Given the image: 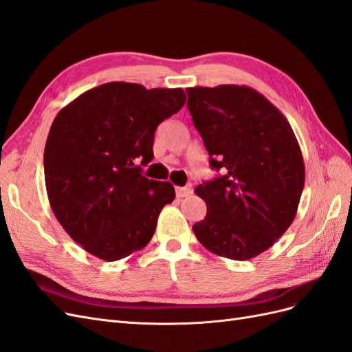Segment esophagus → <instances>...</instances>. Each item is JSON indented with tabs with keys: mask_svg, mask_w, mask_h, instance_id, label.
<instances>
[{
	"mask_svg": "<svg viewBox=\"0 0 352 352\" xmlns=\"http://www.w3.org/2000/svg\"><path fill=\"white\" fill-rule=\"evenodd\" d=\"M190 192H192V188H190V185H186L184 188H176V197L177 198H185V197L190 195Z\"/></svg>",
	"mask_w": 352,
	"mask_h": 352,
	"instance_id": "1",
	"label": "esophagus"
}]
</instances>
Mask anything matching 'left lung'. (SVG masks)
Instances as JSON below:
<instances>
[{"mask_svg":"<svg viewBox=\"0 0 352 352\" xmlns=\"http://www.w3.org/2000/svg\"><path fill=\"white\" fill-rule=\"evenodd\" d=\"M186 92L210 166L221 172L195 189L207 214L192 230L220 257H257L295 219L305 182L300 144L286 117L252 88L220 85Z\"/></svg>","mask_w":352,"mask_h":352,"instance_id":"8db88e82","label":"left lung"}]
</instances>
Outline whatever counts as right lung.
<instances>
[{"label":"right lung","mask_w":352,"mask_h":352,"mask_svg":"<svg viewBox=\"0 0 352 352\" xmlns=\"http://www.w3.org/2000/svg\"><path fill=\"white\" fill-rule=\"evenodd\" d=\"M185 92L110 82L83 92L51 124L44 151L50 206L85 251L117 261L151 241L175 188L142 175L157 126L176 114Z\"/></svg>","instance_id":"right-lung-1"}]
</instances>
